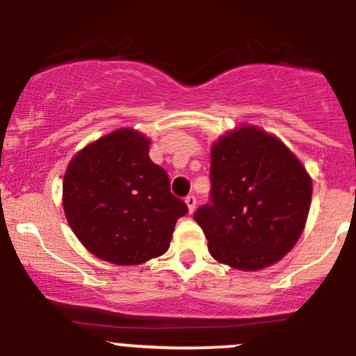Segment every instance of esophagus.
Listing matches in <instances>:
<instances>
[{
    "instance_id": "esophagus-1",
    "label": "esophagus",
    "mask_w": 356,
    "mask_h": 356,
    "mask_svg": "<svg viewBox=\"0 0 356 356\" xmlns=\"http://www.w3.org/2000/svg\"><path fill=\"white\" fill-rule=\"evenodd\" d=\"M186 205H188V210H189V213H193L195 212V209H196V198L193 195H189V196H186Z\"/></svg>"
}]
</instances>
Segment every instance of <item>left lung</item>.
Segmentation results:
<instances>
[{"mask_svg": "<svg viewBox=\"0 0 356 356\" xmlns=\"http://www.w3.org/2000/svg\"><path fill=\"white\" fill-rule=\"evenodd\" d=\"M209 205L195 220L216 261L240 271L275 264L294 248L312 205L313 181L273 134L240 125L210 151Z\"/></svg>", "mask_w": 356, "mask_h": 356, "instance_id": "left-lung-1", "label": "left lung"}]
</instances>
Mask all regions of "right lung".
<instances>
[{"instance_id":"right-lung-1","label":"right lung","mask_w":356,"mask_h":356,"mask_svg":"<svg viewBox=\"0 0 356 356\" xmlns=\"http://www.w3.org/2000/svg\"><path fill=\"white\" fill-rule=\"evenodd\" d=\"M144 134L118 129L72 156L62 182L65 219L83 247L118 266L160 257L188 207L149 158Z\"/></svg>"}]
</instances>
